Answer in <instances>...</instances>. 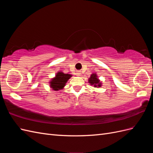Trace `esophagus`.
Returning <instances> with one entry per match:
<instances>
[{"label":"esophagus","mask_w":153,"mask_h":153,"mask_svg":"<svg viewBox=\"0 0 153 153\" xmlns=\"http://www.w3.org/2000/svg\"><path fill=\"white\" fill-rule=\"evenodd\" d=\"M80 74H81V73H80V71H78V72L76 73V75H77V76H80Z\"/></svg>","instance_id":"obj_1"}]
</instances>
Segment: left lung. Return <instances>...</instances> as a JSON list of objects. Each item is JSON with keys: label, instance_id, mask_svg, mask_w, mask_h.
<instances>
[{"label": "left lung", "instance_id": "left-lung-1", "mask_svg": "<svg viewBox=\"0 0 153 153\" xmlns=\"http://www.w3.org/2000/svg\"><path fill=\"white\" fill-rule=\"evenodd\" d=\"M89 79V82L91 85H94L95 87H96L97 86L100 87L101 84L100 83V80L97 78V76L96 75V74H92Z\"/></svg>", "mask_w": 153, "mask_h": 153}]
</instances>
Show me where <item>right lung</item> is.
<instances>
[{
	"label": "right lung",
	"instance_id": "obj_1",
	"mask_svg": "<svg viewBox=\"0 0 153 153\" xmlns=\"http://www.w3.org/2000/svg\"><path fill=\"white\" fill-rule=\"evenodd\" d=\"M71 76L69 74H64L62 72H59L52 80L50 82V86L53 90L58 91L62 89L65 85L66 82Z\"/></svg>",
	"mask_w": 153,
	"mask_h": 153
}]
</instances>
